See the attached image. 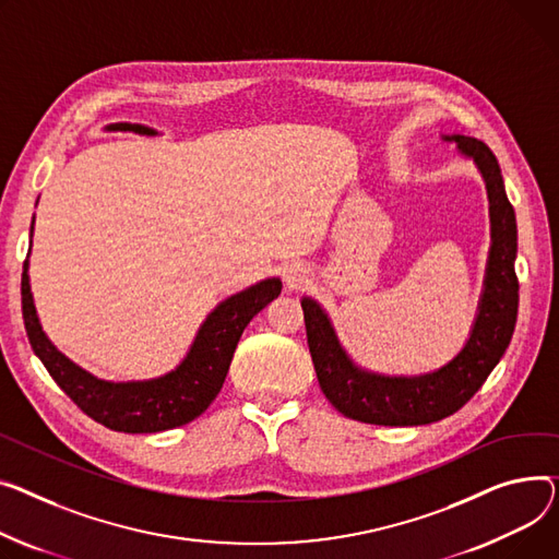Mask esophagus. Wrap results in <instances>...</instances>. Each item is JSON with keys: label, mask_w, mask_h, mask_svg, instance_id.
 I'll return each instance as SVG.
<instances>
[{"label": "esophagus", "mask_w": 559, "mask_h": 559, "mask_svg": "<svg viewBox=\"0 0 559 559\" xmlns=\"http://www.w3.org/2000/svg\"><path fill=\"white\" fill-rule=\"evenodd\" d=\"M306 278H308V272H306V267L299 265V263H287V265L283 267V283H285L289 289L301 287V285L306 283Z\"/></svg>", "instance_id": "obj_1"}]
</instances>
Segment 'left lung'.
Listing matches in <instances>:
<instances>
[{
  "instance_id": "left-lung-1",
  "label": "left lung",
  "mask_w": 559,
  "mask_h": 559,
  "mask_svg": "<svg viewBox=\"0 0 559 559\" xmlns=\"http://www.w3.org/2000/svg\"><path fill=\"white\" fill-rule=\"evenodd\" d=\"M440 139L456 143V155L476 166L486 181L490 202L486 276L463 348L448 364L429 373H376L348 355L323 306L312 296L301 299L319 386L340 414L359 423L416 427L456 414L488 380L514 332L519 308V283L514 276L516 219L506 195L499 162L486 143L472 136L440 134Z\"/></svg>"
}]
</instances>
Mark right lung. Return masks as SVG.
Listing matches in <instances>:
<instances>
[{"mask_svg": "<svg viewBox=\"0 0 559 559\" xmlns=\"http://www.w3.org/2000/svg\"><path fill=\"white\" fill-rule=\"evenodd\" d=\"M105 130L159 136L157 130L141 123H109ZM33 225L35 215L31 222V245ZM28 255L31 249L22 272V314L33 353L40 357L56 384L90 418L107 429L126 433H157L202 416L225 384L242 330L260 310L276 299L283 287L281 278L270 276L219 301L198 328L193 344L181 361L168 373L151 380L109 382L71 361L47 337L33 301Z\"/></svg>", "mask_w": 559, "mask_h": 559, "instance_id": "right-lung-1", "label": "right lung"}]
</instances>
